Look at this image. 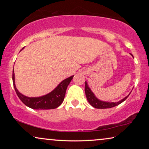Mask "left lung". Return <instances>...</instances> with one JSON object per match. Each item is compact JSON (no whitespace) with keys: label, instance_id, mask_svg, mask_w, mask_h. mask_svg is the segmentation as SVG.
<instances>
[{"label":"left lung","instance_id":"left-lung-1","mask_svg":"<svg viewBox=\"0 0 149 149\" xmlns=\"http://www.w3.org/2000/svg\"><path fill=\"white\" fill-rule=\"evenodd\" d=\"M132 56H133L132 55ZM85 95H86L87 101L89 102V103L93 107L95 108V109H110V108L115 107L116 106H118L121 103L125 101V100L127 98V97L129 96L130 93H131L130 92L129 93V95H127V96L125 97L123 99H121V100H119V102H116L102 101V100H99L96 96H95L94 93H93V91H91V89L89 87L87 81H85Z\"/></svg>","mask_w":149,"mask_h":149}]
</instances>
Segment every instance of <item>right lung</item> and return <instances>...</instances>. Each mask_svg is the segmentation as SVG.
Masks as SVG:
<instances>
[{"instance_id":"add662e5","label":"right lung","mask_w":149,"mask_h":149,"mask_svg":"<svg viewBox=\"0 0 149 149\" xmlns=\"http://www.w3.org/2000/svg\"><path fill=\"white\" fill-rule=\"evenodd\" d=\"M24 49V48H23ZM74 75L63 80L54 90L47 94L40 97L26 96L17 90L15 83V73L13 70V83L15 92L21 101L27 107L36 110L54 109L58 107L63 102L67 87L70 83Z\"/></svg>"}]
</instances>
